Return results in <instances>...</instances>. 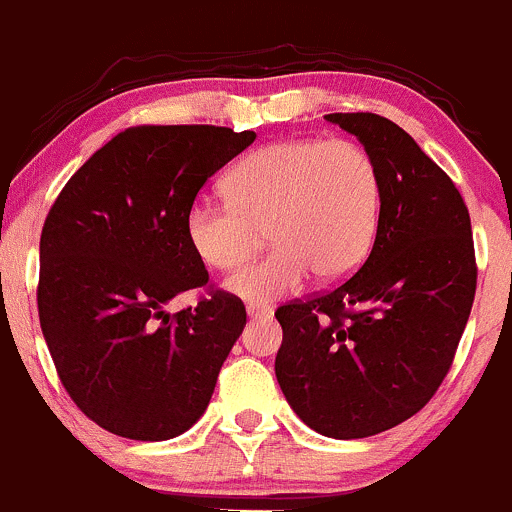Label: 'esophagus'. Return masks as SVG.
<instances>
[{
    "label": "esophagus",
    "mask_w": 512,
    "mask_h": 512,
    "mask_svg": "<svg viewBox=\"0 0 512 512\" xmlns=\"http://www.w3.org/2000/svg\"><path fill=\"white\" fill-rule=\"evenodd\" d=\"M247 316L250 319H270L272 309L267 304H247Z\"/></svg>",
    "instance_id": "esophagus-1"
}]
</instances>
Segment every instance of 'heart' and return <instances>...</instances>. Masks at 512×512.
Returning <instances> with one entry per match:
<instances>
[{
  "instance_id": "heart-1",
  "label": "heart",
  "mask_w": 512,
  "mask_h": 512,
  "mask_svg": "<svg viewBox=\"0 0 512 512\" xmlns=\"http://www.w3.org/2000/svg\"><path fill=\"white\" fill-rule=\"evenodd\" d=\"M230 203L198 198L184 233L211 270H235L270 228L277 247L235 274L228 289L252 304H270L304 284L348 277L373 247L380 228L383 181L368 149L351 139H289L242 157L223 181Z\"/></svg>"
}]
</instances>
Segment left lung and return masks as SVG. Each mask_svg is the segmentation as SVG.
Returning <instances> with one entry per match:
<instances>
[{
    "label": "left lung",
    "mask_w": 512,
    "mask_h": 512,
    "mask_svg": "<svg viewBox=\"0 0 512 512\" xmlns=\"http://www.w3.org/2000/svg\"><path fill=\"white\" fill-rule=\"evenodd\" d=\"M326 120L378 164L380 228L353 277L274 311V373L314 432L363 439L410 419L439 390L471 314L476 252L459 188L405 129L373 112Z\"/></svg>",
    "instance_id": "8db88e82"
}]
</instances>
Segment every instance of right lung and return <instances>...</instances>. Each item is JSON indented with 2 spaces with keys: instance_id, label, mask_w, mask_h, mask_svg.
<instances>
[{
  "instance_id": "right-lung-1",
  "label": "right lung",
  "mask_w": 512,
  "mask_h": 512,
  "mask_svg": "<svg viewBox=\"0 0 512 512\" xmlns=\"http://www.w3.org/2000/svg\"><path fill=\"white\" fill-rule=\"evenodd\" d=\"M255 132L142 125L112 137L71 176L41 230L39 319L63 387L117 437L164 441L206 412L245 328V304L206 287L184 233L188 206Z\"/></svg>"
}]
</instances>
